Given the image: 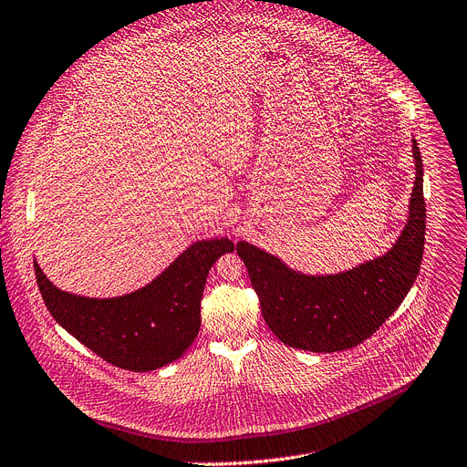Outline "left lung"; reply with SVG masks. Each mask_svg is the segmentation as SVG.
I'll return each instance as SVG.
<instances>
[{"mask_svg": "<svg viewBox=\"0 0 467 467\" xmlns=\"http://www.w3.org/2000/svg\"><path fill=\"white\" fill-rule=\"evenodd\" d=\"M415 182L408 222L384 255L338 274H304L272 253L238 242L263 317L286 347L331 354L368 338L402 304L417 279L425 249L427 208L422 197V161L411 138Z\"/></svg>", "mask_w": 467, "mask_h": 467, "instance_id": "obj_1", "label": "left lung"}]
</instances>
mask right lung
I'll list each match as a JSON object with an SVG mask.
<instances>
[{
	"mask_svg": "<svg viewBox=\"0 0 467 467\" xmlns=\"http://www.w3.org/2000/svg\"><path fill=\"white\" fill-rule=\"evenodd\" d=\"M234 244L199 240L145 286L115 298H89L57 288L35 261L36 285L56 322L104 361L147 372L177 361L201 327L208 272Z\"/></svg>",
	"mask_w": 467,
	"mask_h": 467,
	"instance_id": "obj_1",
	"label": "right lung"
}]
</instances>
